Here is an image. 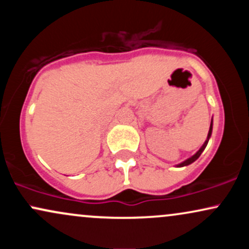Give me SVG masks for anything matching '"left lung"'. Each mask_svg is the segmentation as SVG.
Segmentation results:
<instances>
[{
  "instance_id": "8db88e82",
  "label": "left lung",
  "mask_w": 249,
  "mask_h": 249,
  "mask_svg": "<svg viewBox=\"0 0 249 249\" xmlns=\"http://www.w3.org/2000/svg\"><path fill=\"white\" fill-rule=\"evenodd\" d=\"M211 134H212V123H211V126H210V131H208V136H207V141L204 142V145H202L201 146V148H200V150L198 151V152H196V154H194L193 157H191V158H188L187 160H185L184 162H181V164H179L178 165V167H181V166H186V165H190V164H192L193 161H196V159L199 158L200 157V154L202 153V151L205 150V147H206V145H207V142H208V139H210V137H211Z\"/></svg>"
}]
</instances>
